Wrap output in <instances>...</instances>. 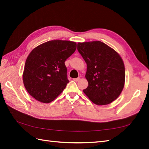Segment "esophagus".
I'll return each mask as SVG.
<instances>
[{
	"mask_svg": "<svg viewBox=\"0 0 149 149\" xmlns=\"http://www.w3.org/2000/svg\"><path fill=\"white\" fill-rule=\"evenodd\" d=\"M79 79H80V77H77V78L74 79V81H75V82H77V81H79Z\"/></svg>",
	"mask_w": 149,
	"mask_h": 149,
	"instance_id": "34e87169",
	"label": "esophagus"
}]
</instances>
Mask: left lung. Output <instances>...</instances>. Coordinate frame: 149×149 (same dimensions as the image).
I'll return each instance as SVG.
<instances>
[{
	"instance_id": "obj_1",
	"label": "left lung",
	"mask_w": 149,
	"mask_h": 149,
	"mask_svg": "<svg viewBox=\"0 0 149 149\" xmlns=\"http://www.w3.org/2000/svg\"><path fill=\"white\" fill-rule=\"evenodd\" d=\"M77 50L87 64L85 77L88 86L84 93L97 105L111 103L124 87L125 66L122 58L100 41L78 43Z\"/></svg>"
}]
</instances>
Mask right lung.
<instances>
[{"label":"right lung","instance_id":"right-lung-1","mask_svg":"<svg viewBox=\"0 0 149 149\" xmlns=\"http://www.w3.org/2000/svg\"><path fill=\"white\" fill-rule=\"evenodd\" d=\"M76 48L75 42L59 40L34 48L27 57L23 73L27 92L43 103L54 100L69 83L65 62Z\"/></svg>","mask_w":149,"mask_h":149}]
</instances>
